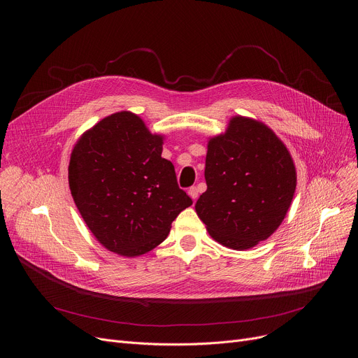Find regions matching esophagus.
Segmentation results:
<instances>
[{
	"label": "esophagus",
	"instance_id": "1",
	"mask_svg": "<svg viewBox=\"0 0 358 358\" xmlns=\"http://www.w3.org/2000/svg\"><path fill=\"white\" fill-rule=\"evenodd\" d=\"M188 195L192 198V201L195 202V199L198 198V189H196V187H191L189 189H188Z\"/></svg>",
	"mask_w": 358,
	"mask_h": 358
}]
</instances>
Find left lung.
<instances>
[{
    "label": "left lung",
    "instance_id": "8db88e82",
    "mask_svg": "<svg viewBox=\"0 0 358 358\" xmlns=\"http://www.w3.org/2000/svg\"><path fill=\"white\" fill-rule=\"evenodd\" d=\"M207 191L195 211L210 235L231 249H249L282 224L296 189V169L282 140L264 123L235 116L208 141Z\"/></svg>",
    "mask_w": 358,
    "mask_h": 358
}]
</instances>
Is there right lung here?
<instances>
[{
  "instance_id": "add662e5",
  "label": "right lung",
  "mask_w": 358,
  "mask_h": 358,
  "mask_svg": "<svg viewBox=\"0 0 358 358\" xmlns=\"http://www.w3.org/2000/svg\"><path fill=\"white\" fill-rule=\"evenodd\" d=\"M163 136L151 134L130 112L101 119L75 144L69 188L94 238L134 258L160 245L192 199L162 157Z\"/></svg>"
}]
</instances>
